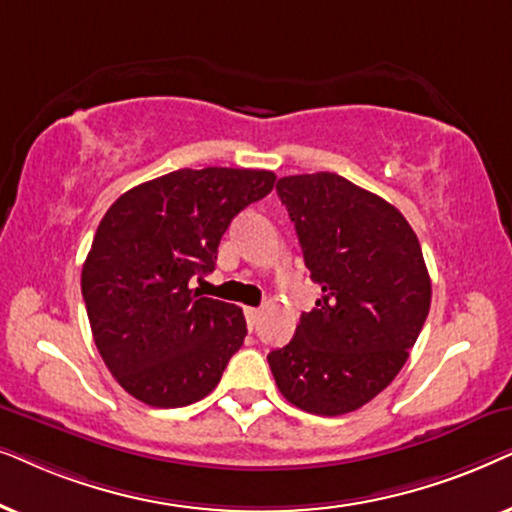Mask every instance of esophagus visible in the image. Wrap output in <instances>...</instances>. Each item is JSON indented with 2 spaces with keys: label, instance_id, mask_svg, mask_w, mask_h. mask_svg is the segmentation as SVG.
Returning a JSON list of instances; mask_svg holds the SVG:
<instances>
[{
  "label": "esophagus",
  "instance_id": "obj_1",
  "mask_svg": "<svg viewBox=\"0 0 512 512\" xmlns=\"http://www.w3.org/2000/svg\"><path fill=\"white\" fill-rule=\"evenodd\" d=\"M260 316H262L260 309H252V306H248V309H245V320H248L250 330H255L257 323H260Z\"/></svg>",
  "mask_w": 512,
  "mask_h": 512
}]
</instances>
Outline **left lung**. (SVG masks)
<instances>
[{"instance_id":"8db88e82","label":"left lung","mask_w":512,"mask_h":512,"mask_svg":"<svg viewBox=\"0 0 512 512\" xmlns=\"http://www.w3.org/2000/svg\"><path fill=\"white\" fill-rule=\"evenodd\" d=\"M276 192L323 297L267 360L288 403L339 417L403 370L431 309V276L403 213L346 177L290 175Z\"/></svg>"}]
</instances>
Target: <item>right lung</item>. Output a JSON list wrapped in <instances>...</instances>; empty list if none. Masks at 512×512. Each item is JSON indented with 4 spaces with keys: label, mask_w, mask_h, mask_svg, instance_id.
Listing matches in <instances>:
<instances>
[{
    "label": "right lung",
    "mask_w": 512,
    "mask_h": 512,
    "mask_svg": "<svg viewBox=\"0 0 512 512\" xmlns=\"http://www.w3.org/2000/svg\"><path fill=\"white\" fill-rule=\"evenodd\" d=\"M274 182L271 170L182 168L128 189L100 220L81 295L107 370L140 403L185 407L220 384L248 327L236 304L192 283L215 269L231 220Z\"/></svg>",
    "instance_id": "add662e5"
}]
</instances>
